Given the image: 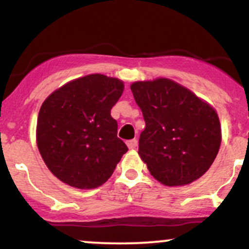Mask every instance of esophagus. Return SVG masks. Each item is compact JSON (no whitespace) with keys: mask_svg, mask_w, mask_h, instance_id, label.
<instances>
[{"mask_svg":"<svg viewBox=\"0 0 249 249\" xmlns=\"http://www.w3.org/2000/svg\"><path fill=\"white\" fill-rule=\"evenodd\" d=\"M126 144L128 148L133 150V148H136L137 145H138V141H137V139H131V141H128Z\"/></svg>","mask_w":249,"mask_h":249,"instance_id":"esophagus-1","label":"esophagus"}]
</instances>
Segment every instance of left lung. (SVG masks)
I'll return each mask as SVG.
<instances>
[{
	"instance_id": "left-lung-1",
	"label": "left lung",
	"mask_w": 249,
	"mask_h": 249,
	"mask_svg": "<svg viewBox=\"0 0 249 249\" xmlns=\"http://www.w3.org/2000/svg\"><path fill=\"white\" fill-rule=\"evenodd\" d=\"M131 91L145 121L138 153L154 178L182 186L206 173L221 144L215 110L167 78L136 82Z\"/></svg>"
}]
</instances>
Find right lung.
Instances as JSON below:
<instances>
[{
  "mask_svg": "<svg viewBox=\"0 0 249 249\" xmlns=\"http://www.w3.org/2000/svg\"><path fill=\"white\" fill-rule=\"evenodd\" d=\"M124 84L104 75L67 83L45 99L38 113L36 141L45 165L70 186L91 190L112 176L125 142L117 137L111 108Z\"/></svg>",
  "mask_w": 249,
  "mask_h": 249,
  "instance_id": "add662e5",
  "label": "right lung"
}]
</instances>
